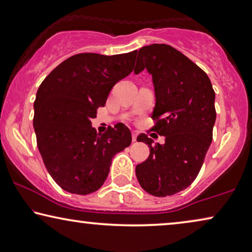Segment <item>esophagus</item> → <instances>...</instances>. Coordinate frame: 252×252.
<instances>
[{"mask_svg": "<svg viewBox=\"0 0 252 252\" xmlns=\"http://www.w3.org/2000/svg\"><path fill=\"white\" fill-rule=\"evenodd\" d=\"M137 136H138V133L136 132V131H132V141L133 142L137 141Z\"/></svg>", "mask_w": 252, "mask_h": 252, "instance_id": "obj_1", "label": "esophagus"}]
</instances>
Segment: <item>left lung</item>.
<instances>
[{
  "instance_id": "8db88e82",
  "label": "left lung",
  "mask_w": 252,
  "mask_h": 252,
  "mask_svg": "<svg viewBox=\"0 0 252 252\" xmlns=\"http://www.w3.org/2000/svg\"><path fill=\"white\" fill-rule=\"evenodd\" d=\"M136 53L134 73L147 69L155 87L152 131L165 137L164 145H153L139 134L150 154L136 175L146 192L172 196L189 187L204 164L216 120L215 92L205 71L170 45L152 44Z\"/></svg>"
}]
</instances>
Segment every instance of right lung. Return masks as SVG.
I'll use <instances>...</instances> for the list:
<instances>
[{"mask_svg":"<svg viewBox=\"0 0 252 252\" xmlns=\"http://www.w3.org/2000/svg\"><path fill=\"white\" fill-rule=\"evenodd\" d=\"M136 52L112 56H70L40 84L33 103V129L45 167L70 193L95 192L106 180L112 158L131 144L125 125L98 134L92 126L113 86L133 71Z\"/></svg>","mask_w":252,"mask_h":252,"instance_id":"1","label":"right lung"}]
</instances>
